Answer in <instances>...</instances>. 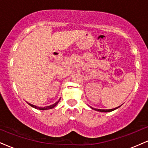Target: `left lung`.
Masks as SVG:
<instances>
[{
  "mask_svg": "<svg viewBox=\"0 0 148 148\" xmlns=\"http://www.w3.org/2000/svg\"><path fill=\"white\" fill-rule=\"evenodd\" d=\"M120 106L116 107V108H113V109H97V108H92V109H94V110H95V111H99V112H111V111H114V110H115V109H117V108H118Z\"/></svg>",
  "mask_w": 148,
  "mask_h": 148,
  "instance_id": "1",
  "label": "left lung"
}]
</instances>
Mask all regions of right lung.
<instances>
[{"label": "right lung", "instance_id": "right-lung-1", "mask_svg": "<svg viewBox=\"0 0 148 148\" xmlns=\"http://www.w3.org/2000/svg\"><path fill=\"white\" fill-rule=\"evenodd\" d=\"M59 101H60V99H59L58 101H57V102H56L55 103H53V104L50 105V106H45V107H39V106H35V105L31 104V103H28L30 105V106L33 107V108H37V109H40V110H48V109H51V108H54V107H55V106H56V105L58 104V103L59 102Z\"/></svg>", "mask_w": 148, "mask_h": 148}]
</instances>
